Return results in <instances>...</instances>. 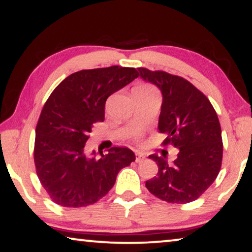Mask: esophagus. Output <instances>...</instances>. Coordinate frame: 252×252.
I'll use <instances>...</instances> for the list:
<instances>
[{"instance_id": "34e87169", "label": "esophagus", "mask_w": 252, "mask_h": 252, "mask_svg": "<svg viewBox=\"0 0 252 252\" xmlns=\"http://www.w3.org/2000/svg\"><path fill=\"white\" fill-rule=\"evenodd\" d=\"M144 159H145V155H144V154H140V153H137V154H136V162H137V163L141 162V160H144Z\"/></svg>"}]
</instances>
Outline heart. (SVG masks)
<instances>
[{
	"mask_svg": "<svg viewBox=\"0 0 252 252\" xmlns=\"http://www.w3.org/2000/svg\"><path fill=\"white\" fill-rule=\"evenodd\" d=\"M139 89H152L150 87H138Z\"/></svg>",
	"mask_w": 252,
	"mask_h": 252,
	"instance_id": "1",
	"label": "heart"
}]
</instances>
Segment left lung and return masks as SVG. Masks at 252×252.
Wrapping results in <instances>:
<instances>
[{"label": "left lung", "mask_w": 252, "mask_h": 252, "mask_svg": "<svg viewBox=\"0 0 252 252\" xmlns=\"http://www.w3.org/2000/svg\"><path fill=\"white\" fill-rule=\"evenodd\" d=\"M138 70L140 78L162 93L158 130L166 134L163 145L180 150L173 164L156 154L149 156L158 173L146 181V188L172 204L196 200L213 185L222 165V130L216 112L207 97L186 79L164 71Z\"/></svg>", "instance_id": "1"}]
</instances>
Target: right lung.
<instances>
[{
  "label": "right lung",
  "instance_id": "1",
  "mask_svg": "<svg viewBox=\"0 0 252 252\" xmlns=\"http://www.w3.org/2000/svg\"><path fill=\"white\" fill-rule=\"evenodd\" d=\"M139 73L134 67L113 65L81 70L66 77L45 103L36 126L35 159L38 179L48 196L62 207L95 204L113 188L123 167L136 160L126 147L107 154L85 153L93 125L105 119L108 96Z\"/></svg>",
  "mask_w": 252,
  "mask_h": 252
}]
</instances>
